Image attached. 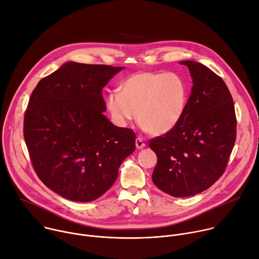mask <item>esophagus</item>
<instances>
[{
    "mask_svg": "<svg viewBox=\"0 0 259 259\" xmlns=\"http://www.w3.org/2000/svg\"><path fill=\"white\" fill-rule=\"evenodd\" d=\"M145 146H146V144L144 143V141H143V139L140 138V137H138V138L136 139V147H137L138 149H143Z\"/></svg>",
    "mask_w": 259,
    "mask_h": 259,
    "instance_id": "esophagus-1",
    "label": "esophagus"
}]
</instances>
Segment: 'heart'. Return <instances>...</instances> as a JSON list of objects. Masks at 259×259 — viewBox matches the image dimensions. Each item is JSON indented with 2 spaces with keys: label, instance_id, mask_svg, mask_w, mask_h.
<instances>
[{
  "label": "heart",
  "instance_id": "b5f03b06",
  "mask_svg": "<svg viewBox=\"0 0 259 259\" xmlns=\"http://www.w3.org/2000/svg\"><path fill=\"white\" fill-rule=\"evenodd\" d=\"M187 100V85L178 74L140 72L122 83L121 92L108 95L107 108L117 125H127L138 115L143 130L161 136L179 124Z\"/></svg>",
  "mask_w": 259,
  "mask_h": 259
}]
</instances>
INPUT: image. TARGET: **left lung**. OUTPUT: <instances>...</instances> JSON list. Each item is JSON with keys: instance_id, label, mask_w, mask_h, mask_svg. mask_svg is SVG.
<instances>
[{"instance_id": "left-lung-1", "label": "left lung", "mask_w": 259, "mask_h": 259, "mask_svg": "<svg viewBox=\"0 0 259 259\" xmlns=\"http://www.w3.org/2000/svg\"><path fill=\"white\" fill-rule=\"evenodd\" d=\"M192 77V90L179 124L149 141L157 156L153 183L175 196H192L224 173L237 137L233 97L224 81L206 66L180 62Z\"/></svg>"}]
</instances>
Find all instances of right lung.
Listing matches in <instances>:
<instances>
[{
	"label": "right lung",
	"mask_w": 259,
	"mask_h": 259,
	"mask_svg": "<svg viewBox=\"0 0 259 259\" xmlns=\"http://www.w3.org/2000/svg\"><path fill=\"white\" fill-rule=\"evenodd\" d=\"M121 67L69 62L41 79L24 113L23 136L39 179L75 202H92L115 182L136 149L133 130L114 125L102 90Z\"/></svg>",
	"instance_id": "add662e5"
}]
</instances>
